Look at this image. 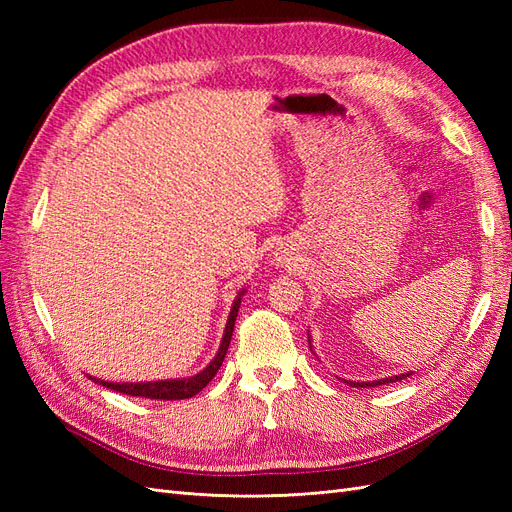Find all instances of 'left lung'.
I'll return each mask as SVG.
<instances>
[{
  "mask_svg": "<svg viewBox=\"0 0 512 512\" xmlns=\"http://www.w3.org/2000/svg\"><path fill=\"white\" fill-rule=\"evenodd\" d=\"M309 346H312V342H309ZM412 376V371H408V374H399V376H389V378H382V380H371V382H352V380H344L348 386H354V389H369V386H382V384H389V382H397V380H404Z\"/></svg>",
  "mask_w": 512,
  "mask_h": 512,
  "instance_id": "8db88e82",
  "label": "left lung"
}]
</instances>
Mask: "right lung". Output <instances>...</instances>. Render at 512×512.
Listing matches in <instances>:
<instances>
[{
    "label": "right lung",
    "instance_id": "obj_1",
    "mask_svg": "<svg viewBox=\"0 0 512 512\" xmlns=\"http://www.w3.org/2000/svg\"><path fill=\"white\" fill-rule=\"evenodd\" d=\"M241 294L243 290L239 292V297L235 299V303H232V309H230V316H228V322H226V331H224V337H222V344H220V350L218 354H215V359L200 371V374L196 376H190V378H181V380H158V382H106V380H98V378H91L94 382L106 386V389L111 391H117V393H123V395H132V397H147V399H164V401H173V399H188V397H194L196 393H200L205 389V386L213 380V376L218 374V369L222 367L224 363V356H226V350L230 346V339H232V329H235V320H237V312H239V305H241Z\"/></svg>",
    "mask_w": 512,
    "mask_h": 512
}]
</instances>
